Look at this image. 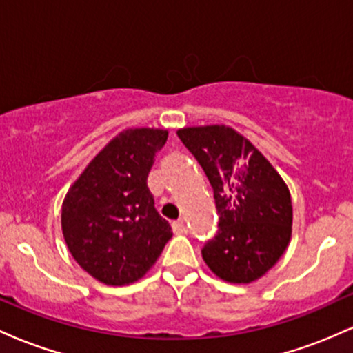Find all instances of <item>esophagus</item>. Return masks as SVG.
I'll return each instance as SVG.
<instances>
[{
	"instance_id": "34e87169",
	"label": "esophagus",
	"mask_w": 353,
	"mask_h": 353,
	"mask_svg": "<svg viewBox=\"0 0 353 353\" xmlns=\"http://www.w3.org/2000/svg\"><path fill=\"white\" fill-rule=\"evenodd\" d=\"M172 230L174 234H177V236H181V234H188V228H185V224L182 221L172 222Z\"/></svg>"
}]
</instances>
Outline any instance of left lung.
I'll return each instance as SVG.
<instances>
[{
	"label": "left lung",
	"mask_w": 353,
	"mask_h": 353,
	"mask_svg": "<svg viewBox=\"0 0 353 353\" xmlns=\"http://www.w3.org/2000/svg\"><path fill=\"white\" fill-rule=\"evenodd\" d=\"M212 185L217 236L202 249L217 277L249 283L272 269L292 236L287 184L259 149L229 125L177 131Z\"/></svg>",
	"instance_id": "8db88e82"
}]
</instances>
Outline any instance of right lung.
<instances>
[{
    "label": "right lung",
    "instance_id": "obj_1",
    "mask_svg": "<svg viewBox=\"0 0 353 353\" xmlns=\"http://www.w3.org/2000/svg\"><path fill=\"white\" fill-rule=\"evenodd\" d=\"M165 129H125L68 190L61 228L74 261L106 285L139 281L172 237L154 208L148 176Z\"/></svg>",
    "mask_w": 353,
    "mask_h": 353
}]
</instances>
